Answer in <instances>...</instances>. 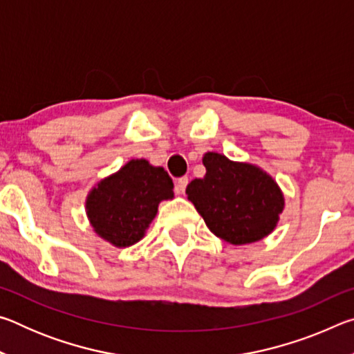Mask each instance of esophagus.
<instances>
[{
    "mask_svg": "<svg viewBox=\"0 0 354 354\" xmlns=\"http://www.w3.org/2000/svg\"><path fill=\"white\" fill-rule=\"evenodd\" d=\"M187 184H189V178L187 176H183V178L176 179V184H175L176 195H183L184 192H185V187H187Z\"/></svg>",
    "mask_w": 354,
    "mask_h": 354,
    "instance_id": "esophagus-1",
    "label": "esophagus"
}]
</instances>
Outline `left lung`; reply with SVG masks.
<instances>
[{
    "label": "left lung",
    "instance_id": "left-lung-1",
    "mask_svg": "<svg viewBox=\"0 0 354 354\" xmlns=\"http://www.w3.org/2000/svg\"><path fill=\"white\" fill-rule=\"evenodd\" d=\"M205 178L192 181L185 194L215 236L232 245L261 241L277 227L284 195L259 167L206 153Z\"/></svg>",
    "mask_w": 354,
    "mask_h": 354
}]
</instances>
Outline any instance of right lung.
Here are the masks:
<instances>
[{
	"label": "right lung",
	"instance_id": "add662e5",
	"mask_svg": "<svg viewBox=\"0 0 354 354\" xmlns=\"http://www.w3.org/2000/svg\"><path fill=\"white\" fill-rule=\"evenodd\" d=\"M173 198V181L162 167L133 159L95 185L86 212L93 231L113 247H131L145 236L162 200Z\"/></svg>",
	"mask_w": 354,
	"mask_h": 354
}]
</instances>
